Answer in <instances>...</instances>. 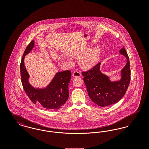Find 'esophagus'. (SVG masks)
<instances>
[{"mask_svg":"<svg viewBox=\"0 0 149 149\" xmlns=\"http://www.w3.org/2000/svg\"><path fill=\"white\" fill-rule=\"evenodd\" d=\"M72 76L74 77H80L81 76V72L80 71H75L73 72Z\"/></svg>","mask_w":149,"mask_h":149,"instance_id":"esophagus-1","label":"esophagus"}]
</instances>
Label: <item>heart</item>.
I'll use <instances>...</instances> for the list:
<instances>
[{
  "label": "heart",
  "mask_w": 149,
  "mask_h": 149,
  "mask_svg": "<svg viewBox=\"0 0 149 149\" xmlns=\"http://www.w3.org/2000/svg\"><path fill=\"white\" fill-rule=\"evenodd\" d=\"M100 49L98 47H95L89 51L81 57L79 59L80 64L82 68L84 69H89L96 64L99 58ZM81 55V53L77 52L73 54L75 56H78Z\"/></svg>",
  "instance_id": "1"
}]
</instances>
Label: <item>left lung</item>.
Wrapping results in <instances>:
<instances>
[{
	"mask_svg": "<svg viewBox=\"0 0 149 149\" xmlns=\"http://www.w3.org/2000/svg\"><path fill=\"white\" fill-rule=\"evenodd\" d=\"M120 52L127 58V64L121 71L122 79L120 81L111 82L107 76L102 74L99 70L100 63L82 72L88 95L93 102L99 106H108L116 103L127 90L131 80L129 57L124 47Z\"/></svg>",
	"mask_w": 149,
	"mask_h": 149,
	"instance_id": "1",
	"label": "left lung"
}]
</instances>
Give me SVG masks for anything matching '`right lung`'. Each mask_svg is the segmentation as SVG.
I'll return each instance as SVG.
<instances>
[{
  "label": "right lung",
  "instance_id": "add662e5",
  "mask_svg": "<svg viewBox=\"0 0 149 149\" xmlns=\"http://www.w3.org/2000/svg\"><path fill=\"white\" fill-rule=\"evenodd\" d=\"M34 46V41L29 43L23 55L20 64L21 79L23 88L29 98L34 103L38 104L47 109H57L66 103L69 96L68 85L70 81L71 72L66 70L57 73L47 88L35 89L29 84V75L26 69L24 58Z\"/></svg>",
  "mask_w": 149,
  "mask_h": 149
}]
</instances>
